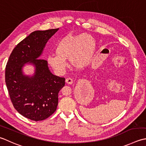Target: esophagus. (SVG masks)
<instances>
[{
    "label": "esophagus",
    "instance_id": "esophagus-1",
    "mask_svg": "<svg viewBox=\"0 0 146 146\" xmlns=\"http://www.w3.org/2000/svg\"><path fill=\"white\" fill-rule=\"evenodd\" d=\"M65 82H66V84H68V85H71V84H73V80L71 79V78H67L66 79Z\"/></svg>",
    "mask_w": 146,
    "mask_h": 146
}]
</instances>
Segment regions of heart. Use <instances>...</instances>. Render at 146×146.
I'll return each mask as SVG.
<instances>
[{"instance_id":"1","label":"heart","mask_w":146,"mask_h":146,"mask_svg":"<svg viewBox=\"0 0 146 146\" xmlns=\"http://www.w3.org/2000/svg\"><path fill=\"white\" fill-rule=\"evenodd\" d=\"M96 42L87 34H69L57 44L56 55L48 56L47 61L54 70L62 71L66 66V60L76 69H82L89 64L96 52Z\"/></svg>"}]
</instances>
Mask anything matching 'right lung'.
Listing matches in <instances>:
<instances>
[{"instance_id": "1", "label": "right lung", "mask_w": 146, "mask_h": 146, "mask_svg": "<svg viewBox=\"0 0 146 146\" xmlns=\"http://www.w3.org/2000/svg\"><path fill=\"white\" fill-rule=\"evenodd\" d=\"M59 28L35 31L14 48L5 67V84L11 102L17 111L31 120L48 118L58 104V93L64 86L65 78L54 75L46 60L38 59L47 41ZM35 67L32 76L22 71L25 64Z\"/></svg>"}]
</instances>
